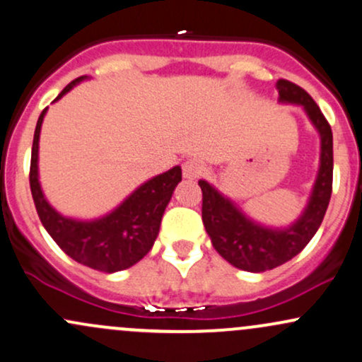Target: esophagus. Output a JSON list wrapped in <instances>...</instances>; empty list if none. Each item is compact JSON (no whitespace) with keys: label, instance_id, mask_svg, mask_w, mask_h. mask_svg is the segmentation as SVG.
I'll use <instances>...</instances> for the list:
<instances>
[{"label":"esophagus","instance_id":"obj_1","mask_svg":"<svg viewBox=\"0 0 362 362\" xmlns=\"http://www.w3.org/2000/svg\"><path fill=\"white\" fill-rule=\"evenodd\" d=\"M203 173H205V165H203L200 160L189 159L182 164V176H185L186 180H197V177H200Z\"/></svg>","mask_w":362,"mask_h":362}]
</instances>
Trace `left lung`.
<instances>
[{
  "label": "left lung",
  "instance_id": "left-lung-1",
  "mask_svg": "<svg viewBox=\"0 0 362 362\" xmlns=\"http://www.w3.org/2000/svg\"><path fill=\"white\" fill-rule=\"evenodd\" d=\"M275 87L279 90V103L301 105L320 135L318 174L308 205L298 221L287 227L263 226L247 217L230 198L224 197L209 181H198L203 193V226L214 247L235 269L253 274L275 269L301 253L322 226L332 197L334 136L330 124L304 88L289 80H279Z\"/></svg>",
  "mask_w": 362,
  "mask_h": 362
}]
</instances>
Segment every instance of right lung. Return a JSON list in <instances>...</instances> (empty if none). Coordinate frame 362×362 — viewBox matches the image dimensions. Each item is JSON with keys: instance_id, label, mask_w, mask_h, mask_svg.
I'll list each match as a JSON object with an SVG mask.
<instances>
[{"instance_id": "right-lung-1", "label": "right lung", "mask_w": 362, "mask_h": 362, "mask_svg": "<svg viewBox=\"0 0 362 362\" xmlns=\"http://www.w3.org/2000/svg\"><path fill=\"white\" fill-rule=\"evenodd\" d=\"M83 80H87V76L68 83L54 103ZM46 112L47 107L37 119L30 159V192L40 222L68 257L88 269L105 274L129 269L152 250L165 206L181 181V168L174 165L145 181L103 217L92 221L64 217L44 197L39 181V136Z\"/></svg>"}]
</instances>
